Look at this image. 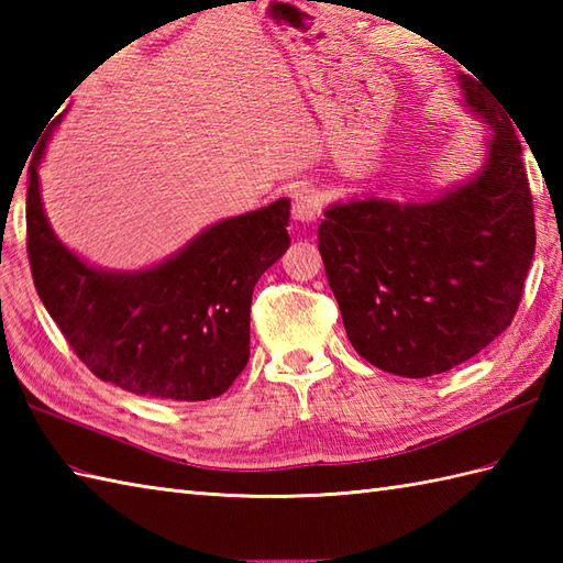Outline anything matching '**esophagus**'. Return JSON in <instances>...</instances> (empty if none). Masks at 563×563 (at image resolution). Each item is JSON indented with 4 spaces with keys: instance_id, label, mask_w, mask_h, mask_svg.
<instances>
[{
    "instance_id": "esophagus-1",
    "label": "esophagus",
    "mask_w": 563,
    "mask_h": 563,
    "mask_svg": "<svg viewBox=\"0 0 563 563\" xmlns=\"http://www.w3.org/2000/svg\"><path fill=\"white\" fill-rule=\"evenodd\" d=\"M321 198L312 186H300L292 194V220L300 224H312L319 218Z\"/></svg>"
}]
</instances>
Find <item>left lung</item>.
<instances>
[{"mask_svg": "<svg viewBox=\"0 0 563 563\" xmlns=\"http://www.w3.org/2000/svg\"><path fill=\"white\" fill-rule=\"evenodd\" d=\"M486 125L482 166L433 198L333 202L319 254L357 355L399 377L470 361L518 312L534 256V210L520 140L484 84L457 75Z\"/></svg>", "mask_w": 563, "mask_h": 563, "instance_id": "8db88e82", "label": "left lung"}]
</instances>
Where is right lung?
<instances>
[{"label": "right lung", "instance_id": "obj_1", "mask_svg": "<svg viewBox=\"0 0 563 563\" xmlns=\"http://www.w3.org/2000/svg\"><path fill=\"white\" fill-rule=\"evenodd\" d=\"M29 166L26 234L35 290L79 361L137 397L206 401L249 363L254 285L290 246V200L210 224L142 271H109L59 242L43 208L38 166Z\"/></svg>", "mask_w": 563, "mask_h": 563}]
</instances>
